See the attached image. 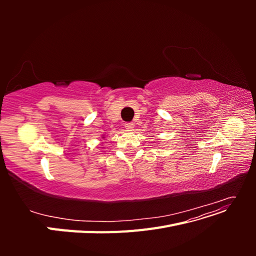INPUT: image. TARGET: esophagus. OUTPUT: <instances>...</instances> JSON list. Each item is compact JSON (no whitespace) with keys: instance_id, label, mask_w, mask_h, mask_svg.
<instances>
[{"instance_id":"1","label":"esophagus","mask_w":256,"mask_h":256,"mask_svg":"<svg viewBox=\"0 0 256 256\" xmlns=\"http://www.w3.org/2000/svg\"><path fill=\"white\" fill-rule=\"evenodd\" d=\"M125 128H126L127 130H129V131L134 130V122H126V124H125Z\"/></svg>"}]
</instances>
